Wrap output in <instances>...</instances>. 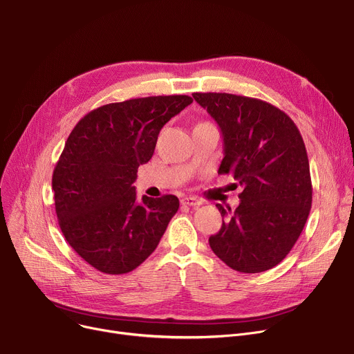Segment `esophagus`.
<instances>
[{
    "label": "esophagus",
    "instance_id": "1",
    "mask_svg": "<svg viewBox=\"0 0 354 354\" xmlns=\"http://www.w3.org/2000/svg\"><path fill=\"white\" fill-rule=\"evenodd\" d=\"M181 204L183 205H188V207H200L201 205V201L196 197H184L181 200Z\"/></svg>",
    "mask_w": 354,
    "mask_h": 354
}]
</instances>
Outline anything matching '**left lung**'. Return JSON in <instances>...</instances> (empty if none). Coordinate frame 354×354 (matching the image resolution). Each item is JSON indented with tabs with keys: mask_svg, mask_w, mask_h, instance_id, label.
<instances>
[{
	"mask_svg": "<svg viewBox=\"0 0 354 354\" xmlns=\"http://www.w3.org/2000/svg\"><path fill=\"white\" fill-rule=\"evenodd\" d=\"M218 124L224 158L218 174L243 187L232 211L216 204L223 227L208 242L230 268L258 274L293 248L312 207L309 160L301 133L278 107L231 93H193Z\"/></svg>",
	"mask_w": 354,
	"mask_h": 354,
	"instance_id": "left-lung-1",
	"label": "left lung"
}]
</instances>
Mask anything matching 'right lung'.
<instances>
[{"instance_id": "1", "label": "right lung", "mask_w": 354, "mask_h": 354, "mask_svg": "<svg viewBox=\"0 0 354 354\" xmlns=\"http://www.w3.org/2000/svg\"><path fill=\"white\" fill-rule=\"evenodd\" d=\"M192 103L185 95L109 103L71 131L52 176L58 223L75 252L103 274L143 263L177 212L176 196L139 201L133 183L161 127Z\"/></svg>"}]
</instances>
